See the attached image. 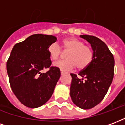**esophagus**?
I'll return each mask as SVG.
<instances>
[{
	"mask_svg": "<svg viewBox=\"0 0 125 125\" xmlns=\"http://www.w3.org/2000/svg\"><path fill=\"white\" fill-rule=\"evenodd\" d=\"M60 73H61V75H63V74H64L65 72H63V71L61 70V71H60Z\"/></svg>",
	"mask_w": 125,
	"mask_h": 125,
	"instance_id": "1",
	"label": "esophagus"
}]
</instances>
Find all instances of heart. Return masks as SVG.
<instances>
[{
    "label": "heart",
    "mask_w": 125,
    "mask_h": 125,
    "mask_svg": "<svg viewBox=\"0 0 125 125\" xmlns=\"http://www.w3.org/2000/svg\"><path fill=\"white\" fill-rule=\"evenodd\" d=\"M63 47L65 51H70L67 60H60L54 63L55 67L61 70L70 71L77 66L79 70L87 68L91 63L93 52L90 47L84 45L82 41L75 38H67L63 41ZM49 57L53 60H57L61 55L62 49L59 44L54 42L48 47Z\"/></svg>",
    "instance_id": "obj_1"
}]
</instances>
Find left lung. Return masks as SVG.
<instances>
[{"label":"left lung","mask_w":125,"mask_h":125,"mask_svg":"<svg viewBox=\"0 0 125 125\" xmlns=\"http://www.w3.org/2000/svg\"><path fill=\"white\" fill-rule=\"evenodd\" d=\"M92 47L93 57L90 65L79 72L81 78L71 73L70 97L82 109H90L104 98L113 81L115 60L107 45L99 38L88 35H80Z\"/></svg>","instance_id":"1"}]
</instances>
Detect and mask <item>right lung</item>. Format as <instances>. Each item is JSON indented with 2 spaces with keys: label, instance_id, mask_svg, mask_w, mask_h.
<instances>
[{
  "label": "right lung",
  "instance_id": "1",
  "mask_svg": "<svg viewBox=\"0 0 125 125\" xmlns=\"http://www.w3.org/2000/svg\"><path fill=\"white\" fill-rule=\"evenodd\" d=\"M56 41L55 36L35 34L12 48L7 62L10 85L18 100L27 107L41 106L53 93L60 70L50 67L48 47ZM49 67L47 73L41 72Z\"/></svg>",
  "mask_w": 125,
  "mask_h": 125
}]
</instances>
